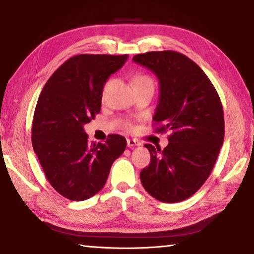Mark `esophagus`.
Here are the masks:
<instances>
[{
  "instance_id": "obj_1",
  "label": "esophagus",
  "mask_w": 254,
  "mask_h": 254,
  "mask_svg": "<svg viewBox=\"0 0 254 254\" xmlns=\"http://www.w3.org/2000/svg\"><path fill=\"white\" fill-rule=\"evenodd\" d=\"M127 147L128 148H132V147H136V145H140L139 141H136L134 139H127Z\"/></svg>"
}]
</instances>
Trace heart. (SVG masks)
Returning a JSON list of instances; mask_svg holds the SVG:
<instances>
[{
  "label": "heart",
  "instance_id": "b5f03b06",
  "mask_svg": "<svg viewBox=\"0 0 254 254\" xmlns=\"http://www.w3.org/2000/svg\"><path fill=\"white\" fill-rule=\"evenodd\" d=\"M112 83H113V79L110 78L104 84V87H103V95H105L106 92L109 91V88L111 87ZM143 85H153V80L150 76L148 75H137L134 77V87H137V86H143ZM132 124L130 122L127 123V127L131 128Z\"/></svg>",
  "mask_w": 254,
  "mask_h": 254
}]
</instances>
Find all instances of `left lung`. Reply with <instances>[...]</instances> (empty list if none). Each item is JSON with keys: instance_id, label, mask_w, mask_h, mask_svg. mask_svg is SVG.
<instances>
[{"instance_id": "1", "label": "left lung", "mask_w": 254, "mask_h": 254, "mask_svg": "<svg viewBox=\"0 0 254 254\" xmlns=\"http://www.w3.org/2000/svg\"><path fill=\"white\" fill-rule=\"evenodd\" d=\"M133 60L159 79L154 132H171L163 150L144 144L151 160L141 170V183L156 199L178 203L194 195L212 173L224 140L222 102L212 81L187 56L149 51Z\"/></svg>"}]
</instances>
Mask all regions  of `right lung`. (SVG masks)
Instances as JSON below:
<instances>
[{
    "instance_id": "add662e5",
    "label": "right lung",
    "mask_w": 254,
    "mask_h": 254,
    "mask_svg": "<svg viewBox=\"0 0 254 254\" xmlns=\"http://www.w3.org/2000/svg\"><path fill=\"white\" fill-rule=\"evenodd\" d=\"M127 55H77L47 81L32 122V147L55 190L70 200L97 194L112 163L124 152L126 137L110 134L104 143L89 142L84 124L100 113L107 78Z\"/></svg>"
}]
</instances>
